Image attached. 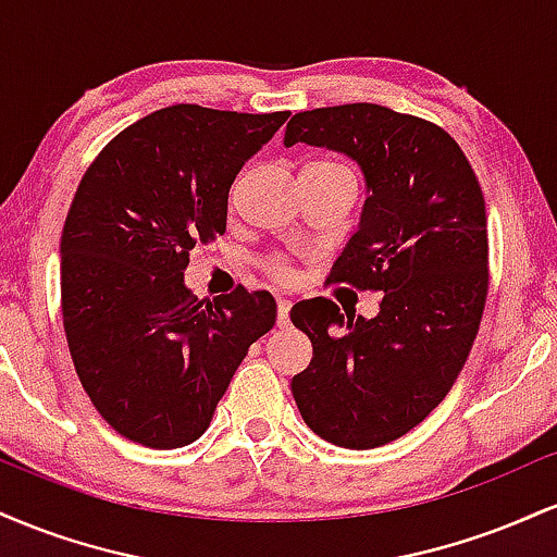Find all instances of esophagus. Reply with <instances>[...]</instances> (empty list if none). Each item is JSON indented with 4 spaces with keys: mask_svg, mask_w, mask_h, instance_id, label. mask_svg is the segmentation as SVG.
Instances as JSON below:
<instances>
[{
    "mask_svg": "<svg viewBox=\"0 0 557 557\" xmlns=\"http://www.w3.org/2000/svg\"><path fill=\"white\" fill-rule=\"evenodd\" d=\"M290 322V300L277 298V327H287Z\"/></svg>",
    "mask_w": 557,
    "mask_h": 557,
    "instance_id": "esophagus-1",
    "label": "esophagus"
}]
</instances>
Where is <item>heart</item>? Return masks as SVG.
<instances>
[{
    "label": "heart",
    "mask_w": 557,
    "mask_h": 557,
    "mask_svg": "<svg viewBox=\"0 0 557 557\" xmlns=\"http://www.w3.org/2000/svg\"><path fill=\"white\" fill-rule=\"evenodd\" d=\"M324 164H332V162H311L309 168H324ZM235 196H238V183L233 185V188H230V207H233L235 203ZM267 274H270L272 280H277V283H290L293 280V270H290V264H287V261H283V259H270L267 261Z\"/></svg>",
    "instance_id": "obj_1"
}]
</instances>
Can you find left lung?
<instances>
[{"label": "left lung", "instance_id": "1", "mask_svg": "<svg viewBox=\"0 0 557 557\" xmlns=\"http://www.w3.org/2000/svg\"><path fill=\"white\" fill-rule=\"evenodd\" d=\"M300 140L363 170L359 230L327 285L382 293V304L374 319L343 317L330 298L293 306L314 348L293 398L319 437L369 450L430 417L469 359L490 285L484 196L450 133L413 114L367 101L298 112L285 146Z\"/></svg>", "mask_w": 557, "mask_h": 557}]
</instances>
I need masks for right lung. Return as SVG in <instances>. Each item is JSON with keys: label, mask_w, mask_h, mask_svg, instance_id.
Segmentation results:
<instances>
[{"label": "right lung", "mask_w": 557, "mask_h": 557, "mask_svg": "<svg viewBox=\"0 0 557 557\" xmlns=\"http://www.w3.org/2000/svg\"><path fill=\"white\" fill-rule=\"evenodd\" d=\"M287 117L164 107L117 133L75 190L60 243L67 348L96 411L133 443L201 437L248 345L274 327L272 293L198 300L183 272L225 233L230 185Z\"/></svg>", "instance_id": "right-lung-1"}]
</instances>
